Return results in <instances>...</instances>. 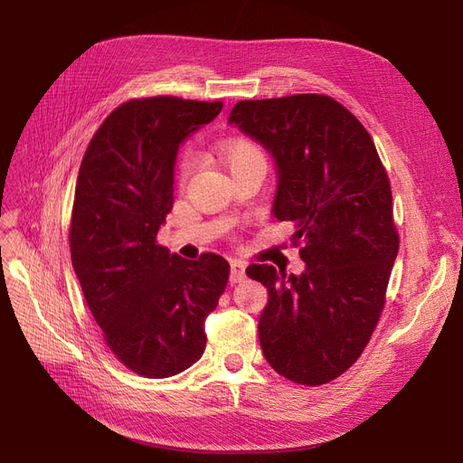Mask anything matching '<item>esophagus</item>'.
Here are the masks:
<instances>
[{
    "instance_id": "esophagus-1",
    "label": "esophagus",
    "mask_w": 463,
    "mask_h": 463,
    "mask_svg": "<svg viewBox=\"0 0 463 463\" xmlns=\"http://www.w3.org/2000/svg\"><path fill=\"white\" fill-rule=\"evenodd\" d=\"M245 279V266L233 260L230 266V283H241Z\"/></svg>"
}]
</instances>
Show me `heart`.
Wrapping results in <instances>:
<instances>
[{
  "label": "heart",
  "mask_w": 463,
  "mask_h": 463,
  "mask_svg": "<svg viewBox=\"0 0 463 463\" xmlns=\"http://www.w3.org/2000/svg\"><path fill=\"white\" fill-rule=\"evenodd\" d=\"M218 155L222 163L228 166L230 172H235L239 168H245L250 165H264V153L262 149L249 137H232L228 141H222L218 146ZM191 158H185L182 165V176L189 172Z\"/></svg>",
  "instance_id": "obj_1"
}]
</instances>
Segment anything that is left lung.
I'll return each mask as SVG.
<instances>
[{
  "mask_svg": "<svg viewBox=\"0 0 463 463\" xmlns=\"http://www.w3.org/2000/svg\"><path fill=\"white\" fill-rule=\"evenodd\" d=\"M228 122L272 155V214L295 226L307 264L298 276L247 268L268 289L264 358L295 383L324 385L358 360L383 312L398 254L387 172L358 118L327 95L239 101Z\"/></svg>",
  "mask_w": 463,
  "mask_h": 463,
  "instance_id": "obj_1",
  "label": "left lung"
}]
</instances>
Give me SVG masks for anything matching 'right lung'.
Segmentation results:
<instances>
[{
	"label": "right lung",
	"mask_w": 463,
	"mask_h": 463,
	"mask_svg": "<svg viewBox=\"0 0 463 463\" xmlns=\"http://www.w3.org/2000/svg\"><path fill=\"white\" fill-rule=\"evenodd\" d=\"M222 101L147 98L122 103L91 137L76 182L71 259L115 356L146 377H170L204 353V320L230 264L185 260L156 245L174 204L182 143L213 122Z\"/></svg>",
	"instance_id": "obj_1"
}]
</instances>
